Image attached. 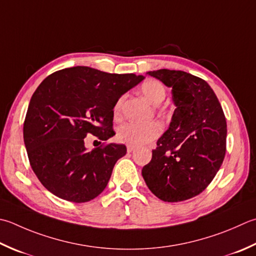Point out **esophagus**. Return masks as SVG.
<instances>
[{"label": "esophagus", "mask_w": 256, "mask_h": 256, "mask_svg": "<svg viewBox=\"0 0 256 256\" xmlns=\"http://www.w3.org/2000/svg\"><path fill=\"white\" fill-rule=\"evenodd\" d=\"M134 150H135V148H134V146H131V145H128V153L133 152Z\"/></svg>", "instance_id": "34e87169"}]
</instances>
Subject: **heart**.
Instances as JSON below:
<instances>
[{"label": "heart", "instance_id": "heart-1", "mask_svg": "<svg viewBox=\"0 0 256 256\" xmlns=\"http://www.w3.org/2000/svg\"><path fill=\"white\" fill-rule=\"evenodd\" d=\"M141 92L153 104H160L165 98V88L156 80H146L141 85ZM123 103L124 96H121L115 102L113 106V114L115 118L121 116ZM161 132L162 125L158 122H130L118 128L116 138L121 143L131 145L134 148H141L156 140Z\"/></svg>", "mask_w": 256, "mask_h": 256}]
</instances>
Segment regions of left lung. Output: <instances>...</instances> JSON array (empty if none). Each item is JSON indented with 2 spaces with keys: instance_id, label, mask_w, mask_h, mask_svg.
Returning a JSON list of instances; mask_svg holds the SVG:
<instances>
[{
  "instance_id": "1",
  "label": "left lung",
  "mask_w": 256,
  "mask_h": 256,
  "mask_svg": "<svg viewBox=\"0 0 256 256\" xmlns=\"http://www.w3.org/2000/svg\"><path fill=\"white\" fill-rule=\"evenodd\" d=\"M146 74L172 88L174 114L170 128L142 168L148 188L164 202H181L202 193L213 181L226 152V121L211 86L183 71Z\"/></svg>"
}]
</instances>
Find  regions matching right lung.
Here are the masks:
<instances>
[{
	"instance_id": "right-lung-1",
	"label": "right lung",
	"mask_w": 256,
	"mask_h": 256,
	"mask_svg": "<svg viewBox=\"0 0 256 256\" xmlns=\"http://www.w3.org/2000/svg\"><path fill=\"white\" fill-rule=\"evenodd\" d=\"M143 78L74 66L52 73L38 85L23 138L33 172L48 191L74 203L88 202L104 191L126 146L103 143L86 151L84 138H112L115 102Z\"/></svg>"
}]
</instances>
